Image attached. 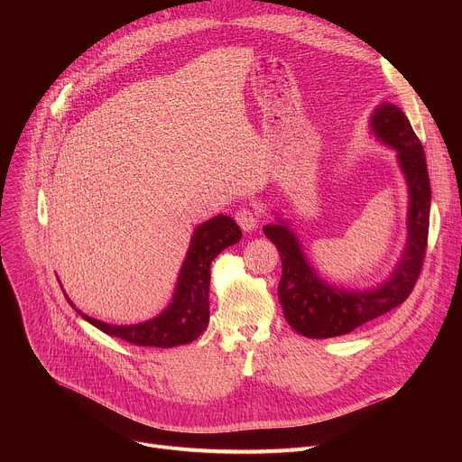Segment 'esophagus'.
Here are the masks:
<instances>
[{
  "mask_svg": "<svg viewBox=\"0 0 462 462\" xmlns=\"http://www.w3.org/2000/svg\"><path fill=\"white\" fill-rule=\"evenodd\" d=\"M236 223L241 226L243 232H252L259 225V217L254 210L250 208H239L236 212Z\"/></svg>",
  "mask_w": 462,
  "mask_h": 462,
  "instance_id": "obj_1",
  "label": "esophagus"
}]
</instances>
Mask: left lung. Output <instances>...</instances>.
Returning <instances> with one entry per match:
<instances>
[{"label": "left lung", "instance_id": "8db88e82", "mask_svg": "<svg viewBox=\"0 0 462 462\" xmlns=\"http://www.w3.org/2000/svg\"><path fill=\"white\" fill-rule=\"evenodd\" d=\"M373 134L397 150L401 168L410 186L408 245L393 276L378 289L347 292L325 285L309 267L294 234L282 225H267L265 236L282 257L278 298L283 316L296 333L307 338H333L399 307L411 294L426 257L431 188L426 155L404 111L393 104L376 107L371 118Z\"/></svg>", "mask_w": 462, "mask_h": 462}]
</instances>
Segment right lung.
<instances>
[{"instance_id": "obj_1", "label": "right lung", "mask_w": 462, "mask_h": 462, "mask_svg": "<svg viewBox=\"0 0 462 462\" xmlns=\"http://www.w3.org/2000/svg\"><path fill=\"white\" fill-rule=\"evenodd\" d=\"M241 239V228L228 216H217L197 226L179 274L173 301L157 318L137 325H109L82 314L102 333L134 346L168 349L193 342L210 319V265L216 255ZM68 298V296H65ZM71 303V300H68ZM73 305V303H71Z\"/></svg>"}]
</instances>
